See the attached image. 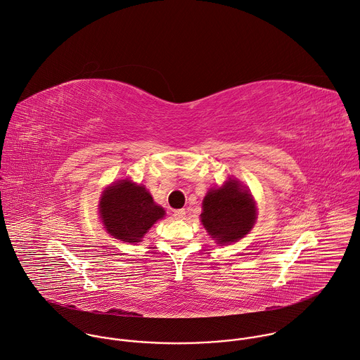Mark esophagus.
I'll return each mask as SVG.
<instances>
[{
  "mask_svg": "<svg viewBox=\"0 0 360 360\" xmlns=\"http://www.w3.org/2000/svg\"><path fill=\"white\" fill-rule=\"evenodd\" d=\"M174 217H176L177 219H184V217H186V210H176V211H174Z\"/></svg>",
  "mask_w": 360,
  "mask_h": 360,
  "instance_id": "1",
  "label": "esophagus"
}]
</instances>
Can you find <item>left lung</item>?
Segmentation results:
<instances>
[{
    "mask_svg": "<svg viewBox=\"0 0 360 360\" xmlns=\"http://www.w3.org/2000/svg\"><path fill=\"white\" fill-rule=\"evenodd\" d=\"M256 202L238 180L229 179L221 187L211 188L202 200L201 222L219 245L242 239L256 222Z\"/></svg>",
    "mask_w": 360,
    "mask_h": 360,
    "instance_id": "8db88e82",
    "label": "left lung"
}]
</instances>
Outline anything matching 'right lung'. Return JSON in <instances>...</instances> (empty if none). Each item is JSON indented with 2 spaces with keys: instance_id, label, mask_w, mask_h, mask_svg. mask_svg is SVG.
<instances>
[{
  "instance_id": "right-lung-1",
  "label": "right lung",
  "mask_w": 360,
  "mask_h": 360,
  "mask_svg": "<svg viewBox=\"0 0 360 360\" xmlns=\"http://www.w3.org/2000/svg\"><path fill=\"white\" fill-rule=\"evenodd\" d=\"M98 210L105 231L128 243L141 242L152 225L166 214L145 186L129 179L108 186L101 194Z\"/></svg>"
}]
</instances>
